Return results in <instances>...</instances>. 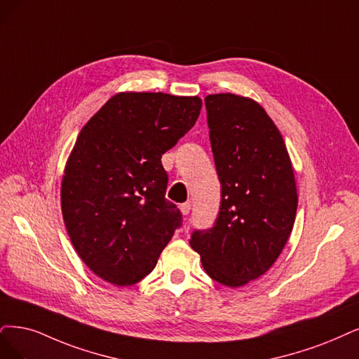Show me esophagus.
I'll return each mask as SVG.
<instances>
[{
    "mask_svg": "<svg viewBox=\"0 0 359 359\" xmlns=\"http://www.w3.org/2000/svg\"><path fill=\"white\" fill-rule=\"evenodd\" d=\"M191 207H192V204H191V203H183V204L180 205L182 215H183V216H188V215H189V211H191Z\"/></svg>",
    "mask_w": 359,
    "mask_h": 359,
    "instance_id": "34e87169",
    "label": "esophagus"
}]
</instances>
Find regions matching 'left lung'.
Wrapping results in <instances>:
<instances>
[{"label": "left lung", "instance_id": "1", "mask_svg": "<svg viewBox=\"0 0 359 359\" xmlns=\"http://www.w3.org/2000/svg\"><path fill=\"white\" fill-rule=\"evenodd\" d=\"M211 151L222 183L217 219L191 247L211 280L241 287L266 272L293 231L297 189L280 130L253 99L205 97Z\"/></svg>", "mask_w": 359, "mask_h": 359}]
</instances>
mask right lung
Returning a JSON list of instances; mask_svg holds the SVG:
<instances>
[{
	"label": "right lung",
	"mask_w": 359,
	"mask_h": 359,
	"mask_svg": "<svg viewBox=\"0 0 359 359\" xmlns=\"http://www.w3.org/2000/svg\"><path fill=\"white\" fill-rule=\"evenodd\" d=\"M201 106L196 96L118 93L79 133L62 179V215L78 256L102 280L139 283L182 226L180 210L165 200L161 156Z\"/></svg>",
	"instance_id": "add662e5"
}]
</instances>
